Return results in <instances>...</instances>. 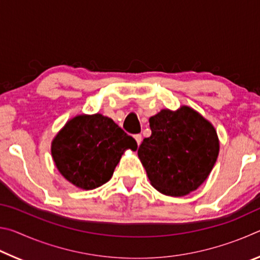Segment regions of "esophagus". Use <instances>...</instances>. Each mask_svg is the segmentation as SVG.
I'll return each mask as SVG.
<instances>
[{
    "label": "esophagus",
    "mask_w": 260,
    "mask_h": 260,
    "mask_svg": "<svg viewBox=\"0 0 260 260\" xmlns=\"http://www.w3.org/2000/svg\"><path fill=\"white\" fill-rule=\"evenodd\" d=\"M134 139H135V141H136V143H138V146H140L141 142H142V136H141V134L134 135Z\"/></svg>",
    "instance_id": "1"
}]
</instances>
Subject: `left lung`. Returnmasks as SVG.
<instances>
[{"label": "left lung", "mask_w": 260, "mask_h": 260, "mask_svg": "<svg viewBox=\"0 0 260 260\" xmlns=\"http://www.w3.org/2000/svg\"><path fill=\"white\" fill-rule=\"evenodd\" d=\"M151 135L138 155L153 188L181 197L196 190L212 171L219 155L214 127L195 110H161L149 118Z\"/></svg>", "instance_id": "1"}]
</instances>
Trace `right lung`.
I'll list each match as a JSON object with an SVG mask.
<instances>
[{"label":"right lung","instance_id":"right-lung-1","mask_svg":"<svg viewBox=\"0 0 260 260\" xmlns=\"http://www.w3.org/2000/svg\"><path fill=\"white\" fill-rule=\"evenodd\" d=\"M138 143L111 118L101 113L80 114L69 120L51 143V156L59 173L86 190L111 179L121 155Z\"/></svg>","mask_w":260,"mask_h":260}]
</instances>
